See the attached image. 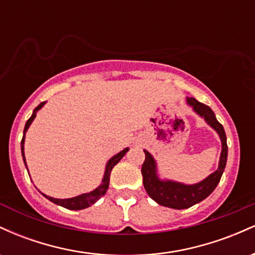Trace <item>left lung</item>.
<instances>
[{
  "mask_svg": "<svg viewBox=\"0 0 255 255\" xmlns=\"http://www.w3.org/2000/svg\"><path fill=\"white\" fill-rule=\"evenodd\" d=\"M187 104L191 105L193 110L200 118H203L207 125L211 126L213 129L217 131L219 137H221L222 152L221 157H219L217 170L212 172L211 175H209L200 182L194 184H184L171 180H160L157 172L156 160L152 157L150 152L144 150L145 162L142 164L141 174L145 191L157 204L175 210L188 209V207L200 203L204 199L209 197L215 191V188L221 181L228 158L227 135H225L223 126L217 121L211 108L200 103L197 99L192 97H187Z\"/></svg>",
  "mask_w": 255,
  "mask_h": 255,
  "instance_id": "1",
  "label": "left lung"
}]
</instances>
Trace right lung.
Returning <instances> with one entry per match:
<instances>
[{
	"label": "right lung",
	"mask_w": 255,
	"mask_h": 255,
	"mask_svg": "<svg viewBox=\"0 0 255 255\" xmlns=\"http://www.w3.org/2000/svg\"><path fill=\"white\" fill-rule=\"evenodd\" d=\"M44 104H45V102H43V103H40L36 109L33 110V113H32V116L30 119L27 120V122H26L25 125V128H24V135H22V140H21V154H22V158H24V163H25V166L26 169H27V164H26V159H25V152H24V144H25V135H26V131H27L28 127H30L32 122H33L34 118H36L37 115V111L40 110L42 108L44 107ZM128 150L129 148L126 147L125 150H122L121 152H119L118 154H115L114 157H111L109 160H108L107 165H105V171H104V176H103V180H102V183L99 184L96 189H93L92 192L90 193H84V194H80L78 195V197H74V198H68V199H56V198H51L49 197V195H45V194H42L48 200H50L51 203L56 204V205H60V206L62 207H66V209L68 210H84L86 209V207L91 206V205H93L96 203V201L99 200L103 195L107 193L108 188H109V182H110V172L113 170V168L115 166L120 160L122 159V157L125 156L126 153H127Z\"/></svg>",
	"instance_id": "1"
}]
</instances>
